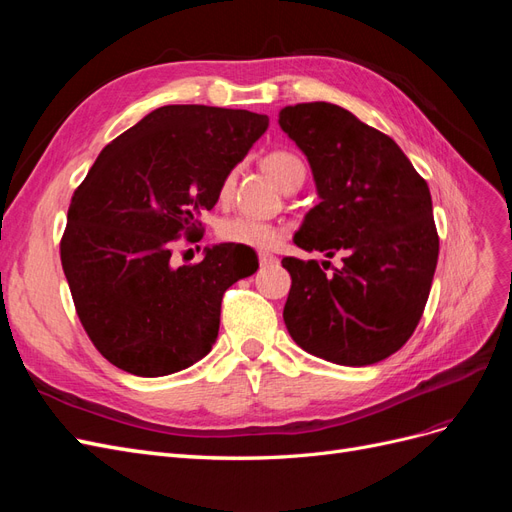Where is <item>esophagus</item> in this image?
Segmentation results:
<instances>
[{
  "instance_id": "esophagus-1",
  "label": "esophagus",
  "mask_w": 512,
  "mask_h": 512,
  "mask_svg": "<svg viewBox=\"0 0 512 512\" xmlns=\"http://www.w3.org/2000/svg\"><path fill=\"white\" fill-rule=\"evenodd\" d=\"M258 262H260V265H262V267H269V265H275V262H277V258H275L273 254H267V252H260V254H258Z\"/></svg>"
}]
</instances>
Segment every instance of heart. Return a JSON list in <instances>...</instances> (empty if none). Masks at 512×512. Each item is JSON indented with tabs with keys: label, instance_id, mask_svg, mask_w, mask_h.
<instances>
[{
	"label": "heart",
	"instance_id": "b5f03b06",
	"mask_svg": "<svg viewBox=\"0 0 512 512\" xmlns=\"http://www.w3.org/2000/svg\"><path fill=\"white\" fill-rule=\"evenodd\" d=\"M262 166H265L269 177L280 185V188H286V185H290L297 179H305L303 162L290 151L269 153V156L262 160ZM235 181H237V170H230L220 183V190H218L220 200H228L232 196ZM282 235L284 232L280 226L265 220L250 218V215H237V218H230L220 226L222 241L254 247V250H269V247H275L282 241Z\"/></svg>",
	"mask_w": 512,
	"mask_h": 512
}]
</instances>
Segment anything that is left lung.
I'll return each instance as SVG.
<instances>
[{
    "instance_id": "8db88e82",
    "label": "left lung",
    "mask_w": 512,
    "mask_h": 512,
    "mask_svg": "<svg viewBox=\"0 0 512 512\" xmlns=\"http://www.w3.org/2000/svg\"><path fill=\"white\" fill-rule=\"evenodd\" d=\"M280 128L305 153L320 198L292 241L346 256L333 273L316 260H282L292 277L286 329L324 361H384L414 333L438 265L427 183L391 136L337 104L286 106Z\"/></svg>"
}]
</instances>
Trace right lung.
I'll use <instances>...</instances> for the list:
<instances>
[{
	"label": "right lung",
	"mask_w": 512,
	"mask_h": 512,
	"mask_svg": "<svg viewBox=\"0 0 512 512\" xmlns=\"http://www.w3.org/2000/svg\"><path fill=\"white\" fill-rule=\"evenodd\" d=\"M269 128V117L205 104H170L108 143L76 188L61 267L76 314L106 361L158 378L207 356L224 292L258 269L252 247H205L173 267L181 232L218 203L222 179Z\"/></svg>",
	"instance_id": "1"
}]
</instances>
